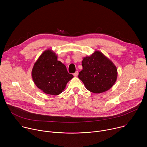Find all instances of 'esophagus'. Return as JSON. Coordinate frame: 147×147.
Wrapping results in <instances>:
<instances>
[{"mask_svg": "<svg viewBox=\"0 0 147 147\" xmlns=\"http://www.w3.org/2000/svg\"><path fill=\"white\" fill-rule=\"evenodd\" d=\"M78 75V71H76V72L73 74V76H74V77H77Z\"/></svg>", "mask_w": 147, "mask_h": 147, "instance_id": "esophagus-1", "label": "esophagus"}]
</instances>
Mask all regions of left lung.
Listing matches in <instances>:
<instances>
[{"instance_id": "left-lung-1", "label": "left lung", "mask_w": 147, "mask_h": 147, "mask_svg": "<svg viewBox=\"0 0 147 147\" xmlns=\"http://www.w3.org/2000/svg\"><path fill=\"white\" fill-rule=\"evenodd\" d=\"M82 66L78 78L90 92L99 94L107 91L116 82L117 76L116 66L98 51L84 57Z\"/></svg>"}]
</instances>
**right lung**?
Wrapping results in <instances>:
<instances>
[{
    "label": "right lung",
    "instance_id": "right-lung-1",
    "mask_svg": "<svg viewBox=\"0 0 147 147\" xmlns=\"http://www.w3.org/2000/svg\"><path fill=\"white\" fill-rule=\"evenodd\" d=\"M31 75L36 86L47 94L57 95L65 89L67 83L73 78L65 65L57 60L51 49L45 50L34 63Z\"/></svg>",
    "mask_w": 147,
    "mask_h": 147
}]
</instances>
